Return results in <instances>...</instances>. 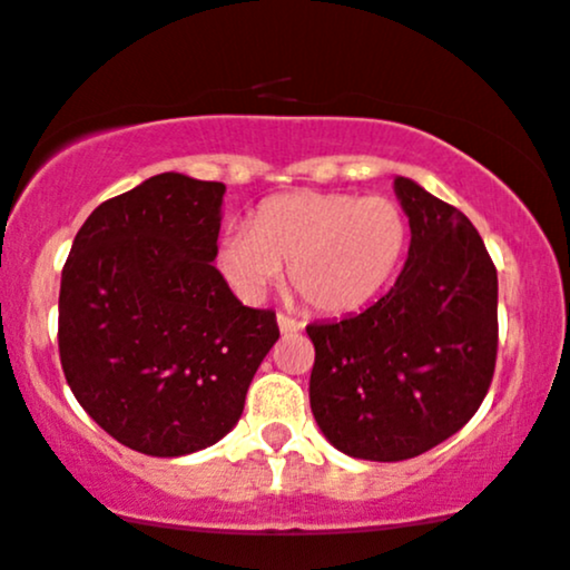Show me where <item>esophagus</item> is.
<instances>
[{"instance_id": "34e87169", "label": "esophagus", "mask_w": 570, "mask_h": 570, "mask_svg": "<svg viewBox=\"0 0 570 570\" xmlns=\"http://www.w3.org/2000/svg\"><path fill=\"white\" fill-rule=\"evenodd\" d=\"M278 328H281V334H294L303 328V321L292 318V315H286V313H278Z\"/></svg>"}]
</instances>
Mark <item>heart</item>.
Segmentation results:
<instances>
[{
    "label": "heart",
    "instance_id": "heart-1",
    "mask_svg": "<svg viewBox=\"0 0 570 570\" xmlns=\"http://www.w3.org/2000/svg\"><path fill=\"white\" fill-rule=\"evenodd\" d=\"M409 249V217L385 196L299 190L276 196L219 246L230 286L255 299L289 265L292 289L321 313L358 311L387 286Z\"/></svg>",
    "mask_w": 570,
    "mask_h": 570
}]
</instances>
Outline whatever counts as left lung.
Instances as JSON below:
<instances>
[{"mask_svg":"<svg viewBox=\"0 0 570 570\" xmlns=\"http://www.w3.org/2000/svg\"><path fill=\"white\" fill-rule=\"evenodd\" d=\"M411 244L401 276L358 315L307 326L311 409L342 454L401 462L472 420L497 366V267L456 207L395 177Z\"/></svg>","mask_w":570,"mask_h":570,"instance_id":"8db88e82","label":"left lung"}]
</instances>
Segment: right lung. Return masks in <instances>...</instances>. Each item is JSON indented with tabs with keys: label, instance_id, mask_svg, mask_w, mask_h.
<instances>
[{
	"label": "right lung",
	"instance_id": "right-lung-1",
	"mask_svg": "<svg viewBox=\"0 0 570 570\" xmlns=\"http://www.w3.org/2000/svg\"><path fill=\"white\" fill-rule=\"evenodd\" d=\"M223 183L148 177L102 202L73 238L58 303L60 363L81 409L148 456L228 435L276 345L273 311L217 271Z\"/></svg>",
	"mask_w": 570,
	"mask_h": 570
}]
</instances>
